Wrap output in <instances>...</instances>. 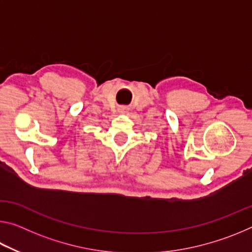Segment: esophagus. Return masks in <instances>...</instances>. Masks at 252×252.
<instances>
[{
    "instance_id": "1",
    "label": "esophagus",
    "mask_w": 252,
    "mask_h": 252,
    "mask_svg": "<svg viewBox=\"0 0 252 252\" xmlns=\"http://www.w3.org/2000/svg\"><path fill=\"white\" fill-rule=\"evenodd\" d=\"M122 111H125V108H122Z\"/></svg>"
}]
</instances>
